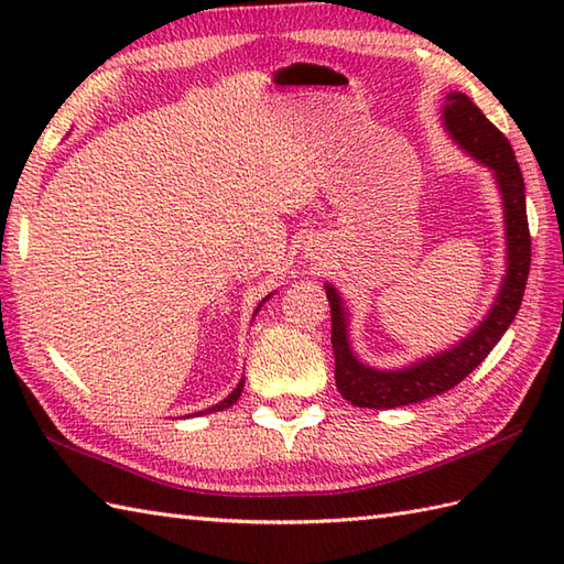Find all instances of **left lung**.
<instances>
[{
  "label": "left lung",
  "mask_w": 564,
  "mask_h": 564,
  "mask_svg": "<svg viewBox=\"0 0 564 564\" xmlns=\"http://www.w3.org/2000/svg\"><path fill=\"white\" fill-rule=\"evenodd\" d=\"M443 126L458 145L473 154L477 162L495 172L501 206H505L507 230V275L489 307L487 317L453 349L426 356L400 370H378L358 361L349 344V313L334 285H325L332 310V349H334V378L344 400L368 410H392V406L422 402L458 386L480 366L487 354L517 317L525 281L531 271V232L525 218V186L519 170L517 154L509 140L485 113L460 91L446 94L443 106Z\"/></svg>",
  "instance_id": "left-lung-1"
}]
</instances>
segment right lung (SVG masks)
<instances>
[{
    "instance_id": "obj_1",
    "label": "right lung",
    "mask_w": 564,
    "mask_h": 564,
    "mask_svg": "<svg viewBox=\"0 0 564 564\" xmlns=\"http://www.w3.org/2000/svg\"><path fill=\"white\" fill-rule=\"evenodd\" d=\"M271 297V295H269ZM269 297H263V301L261 303H267L269 301ZM261 303H259V307H261ZM259 307H257V313H259ZM254 313V315H257ZM242 388H245V378L242 380H239V386L230 392V394H227V398L223 400V402H218V404H213L210 406V410H203V412H198V414H210V412H220V410H227V406H232L237 400H239V394H242Z\"/></svg>"
}]
</instances>
